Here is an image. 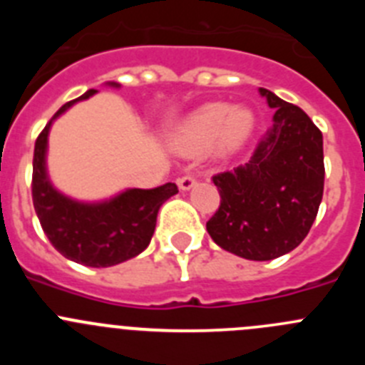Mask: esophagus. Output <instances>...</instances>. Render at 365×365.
<instances>
[{"label": "esophagus", "mask_w": 365, "mask_h": 365, "mask_svg": "<svg viewBox=\"0 0 365 365\" xmlns=\"http://www.w3.org/2000/svg\"><path fill=\"white\" fill-rule=\"evenodd\" d=\"M177 185H179V188L180 190H190V188H193V186L197 185V179H195V177L193 175H182V177H179V179H177Z\"/></svg>", "instance_id": "obj_1"}]
</instances>
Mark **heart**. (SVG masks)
Here are the masks:
<instances>
[{
	"mask_svg": "<svg viewBox=\"0 0 365 365\" xmlns=\"http://www.w3.org/2000/svg\"><path fill=\"white\" fill-rule=\"evenodd\" d=\"M254 130V115L247 108H230L214 102L205 104L170 135V144L179 153L195 155L214 146L217 153H232L245 144Z\"/></svg>",
	"mask_w": 365,
	"mask_h": 365,
	"instance_id": "heart-1",
	"label": "heart"
}]
</instances>
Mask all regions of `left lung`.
<instances>
[{
	"mask_svg": "<svg viewBox=\"0 0 365 365\" xmlns=\"http://www.w3.org/2000/svg\"><path fill=\"white\" fill-rule=\"evenodd\" d=\"M274 109L247 164L212 177L221 195L206 230L221 248L252 261L291 252L311 230L324 195V138L298 106L259 87Z\"/></svg>",
	"mask_w": 365,
	"mask_h": 365,
	"instance_id": "left-lung-1",
	"label": "left lung"
}]
</instances>
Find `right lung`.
<instances>
[{"instance_id": "1", "label": "right lung", "mask_w": 365, "mask_h": 365, "mask_svg": "<svg viewBox=\"0 0 365 365\" xmlns=\"http://www.w3.org/2000/svg\"><path fill=\"white\" fill-rule=\"evenodd\" d=\"M95 93L89 89L80 98L62 106L38 135L32 159V202L45 235L58 252L74 263L100 269L118 265L143 252L155 232L159 208L179 190L173 182H166L151 190H125L109 201L80 202L51 185L45 168L51 124L74 102Z\"/></svg>"}]
</instances>
